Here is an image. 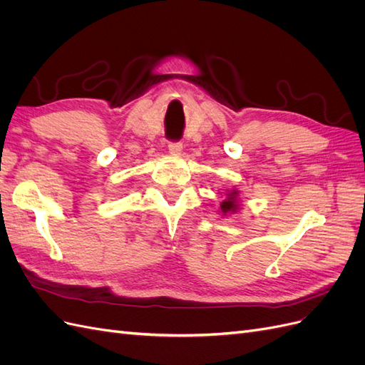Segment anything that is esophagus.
Listing matches in <instances>:
<instances>
[{
  "label": "esophagus",
  "instance_id": "esophagus-1",
  "mask_svg": "<svg viewBox=\"0 0 365 365\" xmlns=\"http://www.w3.org/2000/svg\"><path fill=\"white\" fill-rule=\"evenodd\" d=\"M169 150H170L172 155H181L182 143L181 141H170L169 143Z\"/></svg>",
  "mask_w": 365,
  "mask_h": 365
}]
</instances>
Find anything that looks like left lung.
<instances>
[{"label": "left lung", "instance_id": "8db88e82", "mask_svg": "<svg viewBox=\"0 0 365 365\" xmlns=\"http://www.w3.org/2000/svg\"><path fill=\"white\" fill-rule=\"evenodd\" d=\"M228 197L227 200L220 204V210H222V213H230V212H236L237 208V201H236V196H237V192L233 190L231 193L227 195Z\"/></svg>", "mask_w": 365, "mask_h": 365}]
</instances>
